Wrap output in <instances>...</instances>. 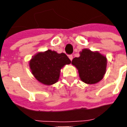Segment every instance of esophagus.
I'll list each match as a JSON object with an SVG mask.
<instances>
[{"instance_id": "obj_1", "label": "esophagus", "mask_w": 127, "mask_h": 127, "mask_svg": "<svg viewBox=\"0 0 127 127\" xmlns=\"http://www.w3.org/2000/svg\"><path fill=\"white\" fill-rule=\"evenodd\" d=\"M69 58L71 61H72V60H73V55H71H71H69Z\"/></svg>"}]
</instances>
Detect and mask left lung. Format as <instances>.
<instances>
[{
  "label": "left lung",
  "instance_id": "left-lung-1",
  "mask_svg": "<svg viewBox=\"0 0 127 127\" xmlns=\"http://www.w3.org/2000/svg\"><path fill=\"white\" fill-rule=\"evenodd\" d=\"M78 69L80 79L82 82L93 84L98 82L105 73L106 58L100 53L93 52L84 49L80 57L73 59L71 63Z\"/></svg>",
  "mask_w": 127,
  "mask_h": 127
}]
</instances>
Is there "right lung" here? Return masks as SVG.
Instances as JSON below:
<instances>
[{
    "label": "right lung",
    "mask_w": 127,
    "mask_h": 127,
    "mask_svg": "<svg viewBox=\"0 0 127 127\" xmlns=\"http://www.w3.org/2000/svg\"><path fill=\"white\" fill-rule=\"evenodd\" d=\"M71 61L64 54L48 50L39 52L30 61L32 73L39 82L45 85L55 84L59 79L61 69Z\"/></svg>",
    "instance_id": "1"
}]
</instances>
